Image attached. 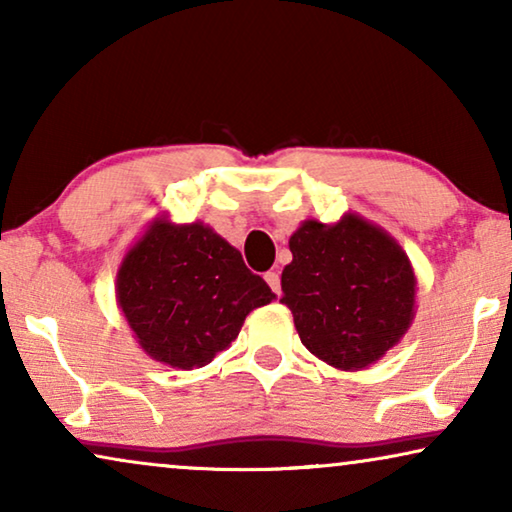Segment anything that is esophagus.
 <instances>
[{
	"label": "esophagus",
	"instance_id": "1",
	"mask_svg": "<svg viewBox=\"0 0 512 512\" xmlns=\"http://www.w3.org/2000/svg\"><path fill=\"white\" fill-rule=\"evenodd\" d=\"M265 282H268V286L272 289V293H282V279H279V275L275 270H270V272H265Z\"/></svg>",
	"mask_w": 512,
	"mask_h": 512
}]
</instances>
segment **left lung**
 <instances>
[{"label": "left lung", "instance_id": "1", "mask_svg": "<svg viewBox=\"0 0 512 512\" xmlns=\"http://www.w3.org/2000/svg\"><path fill=\"white\" fill-rule=\"evenodd\" d=\"M284 303L300 342L328 366L363 370L394 349L415 319L417 277L401 244L359 214L307 219L289 237Z\"/></svg>", "mask_w": 512, "mask_h": 512}]
</instances>
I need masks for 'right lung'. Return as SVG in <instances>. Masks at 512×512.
Here are the masks:
<instances>
[{
    "label": "right lung",
    "mask_w": 512,
    "mask_h": 512,
    "mask_svg": "<svg viewBox=\"0 0 512 512\" xmlns=\"http://www.w3.org/2000/svg\"><path fill=\"white\" fill-rule=\"evenodd\" d=\"M272 298L263 277L214 228L165 214L130 244L116 272V303L137 345L177 370L212 363L247 314Z\"/></svg>",
    "instance_id": "obj_1"
}]
</instances>
